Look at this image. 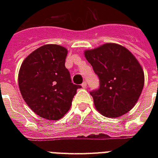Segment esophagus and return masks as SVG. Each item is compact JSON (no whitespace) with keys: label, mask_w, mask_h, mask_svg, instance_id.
Here are the masks:
<instances>
[{"label":"esophagus","mask_w":158,"mask_h":158,"mask_svg":"<svg viewBox=\"0 0 158 158\" xmlns=\"http://www.w3.org/2000/svg\"><path fill=\"white\" fill-rule=\"evenodd\" d=\"M81 85H82L83 88H86V86H87V83H86V82H83Z\"/></svg>","instance_id":"1"}]
</instances>
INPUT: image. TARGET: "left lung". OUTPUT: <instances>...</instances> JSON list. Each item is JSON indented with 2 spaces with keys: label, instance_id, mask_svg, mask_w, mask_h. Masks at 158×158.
<instances>
[{
  "label": "left lung",
  "instance_id": "obj_1",
  "mask_svg": "<svg viewBox=\"0 0 158 158\" xmlns=\"http://www.w3.org/2000/svg\"><path fill=\"white\" fill-rule=\"evenodd\" d=\"M85 56L100 80L99 88L89 91L96 109L109 118L132 109L144 86V72L132 53L108 43L85 51Z\"/></svg>",
  "mask_w": 158,
  "mask_h": 158
}]
</instances>
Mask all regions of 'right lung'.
<instances>
[{
    "label": "right lung",
    "instance_id": "add662e5",
    "mask_svg": "<svg viewBox=\"0 0 158 158\" xmlns=\"http://www.w3.org/2000/svg\"><path fill=\"white\" fill-rule=\"evenodd\" d=\"M68 50L58 45H45L29 55L19 73V86L25 102L43 118H62L72 105L81 85L73 84L66 69Z\"/></svg>",
    "mask_w": 158,
    "mask_h": 158
}]
</instances>
